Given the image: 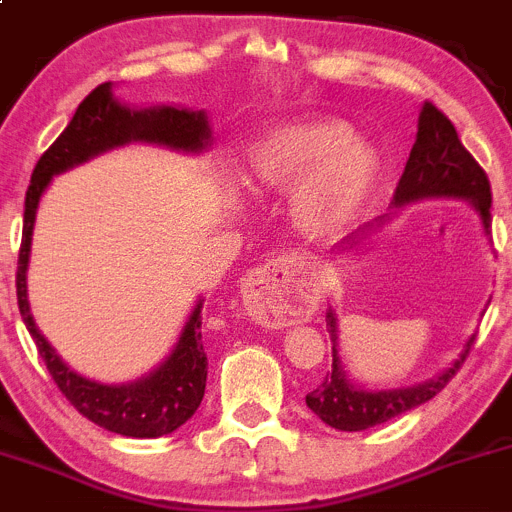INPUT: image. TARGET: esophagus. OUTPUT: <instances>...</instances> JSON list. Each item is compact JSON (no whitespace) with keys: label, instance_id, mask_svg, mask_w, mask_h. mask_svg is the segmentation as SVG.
Listing matches in <instances>:
<instances>
[{"label":"esophagus","instance_id":"obj_1","mask_svg":"<svg viewBox=\"0 0 512 512\" xmlns=\"http://www.w3.org/2000/svg\"><path fill=\"white\" fill-rule=\"evenodd\" d=\"M289 262L292 260H285V257L267 262L252 270L242 285L247 314L262 327H287L289 319L297 312L292 287H289Z\"/></svg>","mask_w":512,"mask_h":512}]
</instances>
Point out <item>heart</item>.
Masks as SVG:
<instances>
[{
    "mask_svg": "<svg viewBox=\"0 0 512 512\" xmlns=\"http://www.w3.org/2000/svg\"><path fill=\"white\" fill-rule=\"evenodd\" d=\"M379 175L374 146L354 138L349 123L329 116L277 123L247 151L252 188L289 190V220L309 242L342 237L369 205Z\"/></svg>",
    "mask_w": 512,
    "mask_h": 512,
    "instance_id": "1",
    "label": "heart"
}]
</instances>
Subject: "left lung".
I'll list each match as a JSON object with an SVG mask.
<instances>
[{
  "label": "left lung",
  "instance_id": "obj_1",
  "mask_svg": "<svg viewBox=\"0 0 512 512\" xmlns=\"http://www.w3.org/2000/svg\"><path fill=\"white\" fill-rule=\"evenodd\" d=\"M428 198H461L468 200L473 210L478 213L480 225L485 235H490V183L485 170L476 163V158L463 148L453 123L438 111L433 103H423L418 113V133L416 143L411 148L409 160H406L404 175L391 205L396 210L381 215L376 223L361 227L359 232L349 235L337 252L354 250L356 245L366 240L374 230L389 223L394 215H399V208L418 203ZM327 329L332 334V371H327V379L307 394V406L322 418L327 426L339 428V431H364V428L379 426V423L391 421V418L406 414L416 406L431 401L448 381L456 376L461 364L466 361L468 349H471V337L463 347L461 356L441 371L433 379H426L423 384L401 386V389H364L354 384L349 374L344 371L342 359H339V322L334 309L327 312Z\"/></svg>",
  "mask_w": 512,
  "mask_h": 512
}]
</instances>
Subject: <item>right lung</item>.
Wrapping results in <instances>:
<instances>
[{
    "instance_id": "1",
    "label": "right lung",
    "mask_w": 512,
    "mask_h": 512,
    "mask_svg": "<svg viewBox=\"0 0 512 512\" xmlns=\"http://www.w3.org/2000/svg\"><path fill=\"white\" fill-rule=\"evenodd\" d=\"M153 143L180 153H203L213 143L208 113L183 106L131 108L113 96V84L96 86L76 108L74 118L49 151L39 158L27 200L24 230L17 262V302L39 356L61 394L81 416L111 433L131 438H158L173 433L198 411L208 379V354L203 349V302L198 299L180 329L170 354L151 371L128 384H101L71 369L36 327L27 297V272L32 257V235L41 195L54 175L66 173L86 160L128 146Z\"/></svg>"
}]
</instances>
